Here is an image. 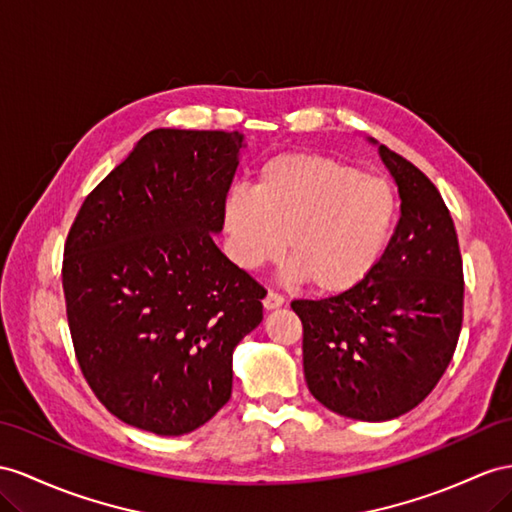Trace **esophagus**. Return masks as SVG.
Instances as JSON below:
<instances>
[{
  "label": "esophagus",
  "mask_w": 512,
  "mask_h": 512,
  "mask_svg": "<svg viewBox=\"0 0 512 512\" xmlns=\"http://www.w3.org/2000/svg\"><path fill=\"white\" fill-rule=\"evenodd\" d=\"M285 303V298L279 294V292H268L266 298H264V307L270 311V309H277Z\"/></svg>",
  "instance_id": "esophagus-1"
}]
</instances>
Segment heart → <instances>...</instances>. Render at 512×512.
Returning a JSON list of instances; mask_svg holds the SVG:
<instances>
[{
    "label": "heart",
    "mask_w": 512,
    "mask_h": 512,
    "mask_svg": "<svg viewBox=\"0 0 512 512\" xmlns=\"http://www.w3.org/2000/svg\"><path fill=\"white\" fill-rule=\"evenodd\" d=\"M229 255L257 270L290 255V277L320 294H344L370 277L391 242L398 194L385 177L320 153H281L255 188L222 203Z\"/></svg>",
    "instance_id": "obj_1"
}]
</instances>
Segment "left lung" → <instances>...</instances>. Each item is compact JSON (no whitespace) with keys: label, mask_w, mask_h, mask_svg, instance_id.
I'll use <instances>...</instances> for the list:
<instances>
[{"label":"left lung","mask_w":512,"mask_h":512,"mask_svg":"<svg viewBox=\"0 0 512 512\" xmlns=\"http://www.w3.org/2000/svg\"><path fill=\"white\" fill-rule=\"evenodd\" d=\"M398 183L400 220L381 264L355 290L294 300L313 398L363 422L415 409L454 357L463 326V259L439 190L422 170L378 147Z\"/></svg>","instance_id":"left-lung-1"}]
</instances>
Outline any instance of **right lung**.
I'll return each mask as SVG.
<instances>
[{
    "instance_id": "1",
    "label": "right lung",
    "mask_w": 512,
    "mask_h": 512,
    "mask_svg": "<svg viewBox=\"0 0 512 512\" xmlns=\"http://www.w3.org/2000/svg\"><path fill=\"white\" fill-rule=\"evenodd\" d=\"M240 131L153 129L86 196L64 242L75 359L121 422L177 437L231 398L266 296L214 244Z\"/></svg>"
}]
</instances>
